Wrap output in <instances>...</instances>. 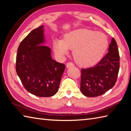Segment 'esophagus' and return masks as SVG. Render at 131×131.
I'll return each mask as SVG.
<instances>
[{"mask_svg":"<svg viewBox=\"0 0 131 131\" xmlns=\"http://www.w3.org/2000/svg\"><path fill=\"white\" fill-rule=\"evenodd\" d=\"M74 67L73 63H71V62L68 63L67 64V65H66V67L67 68H71V67Z\"/></svg>","mask_w":131,"mask_h":131,"instance_id":"1","label":"esophagus"}]
</instances>
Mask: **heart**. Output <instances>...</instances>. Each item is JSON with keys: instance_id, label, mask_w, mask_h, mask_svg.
Returning <instances> with one entry per match:
<instances>
[{"instance_id": "heart-1", "label": "heart", "mask_w": 131, "mask_h": 131, "mask_svg": "<svg viewBox=\"0 0 131 131\" xmlns=\"http://www.w3.org/2000/svg\"><path fill=\"white\" fill-rule=\"evenodd\" d=\"M106 36L101 32L79 29L64 35L63 39L55 40L54 50L60 56H66L68 49H73L75 62L81 66H93L102 59L108 48Z\"/></svg>"}]
</instances>
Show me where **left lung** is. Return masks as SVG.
I'll use <instances>...</instances> for the list:
<instances>
[{
	"label": "left lung",
	"instance_id": "8db88e82",
	"mask_svg": "<svg viewBox=\"0 0 131 131\" xmlns=\"http://www.w3.org/2000/svg\"><path fill=\"white\" fill-rule=\"evenodd\" d=\"M109 52L99 62L91 67L81 69V91L87 97L104 94L114 86L119 69V55L114 38Z\"/></svg>",
	"mask_w": 131,
	"mask_h": 131
}]
</instances>
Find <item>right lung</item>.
I'll return each mask as SVG.
<instances>
[{
  "label": "right lung",
  "mask_w": 131,
  "mask_h": 131,
  "mask_svg": "<svg viewBox=\"0 0 131 131\" xmlns=\"http://www.w3.org/2000/svg\"><path fill=\"white\" fill-rule=\"evenodd\" d=\"M44 26L34 29L20 43L16 57V72L24 88L37 96L49 97L59 89L66 68L51 58L46 43Z\"/></svg>",
  "instance_id": "add662e5"
}]
</instances>
